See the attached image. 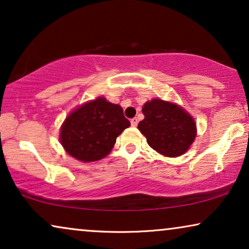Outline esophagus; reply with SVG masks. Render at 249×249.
I'll use <instances>...</instances> for the list:
<instances>
[{
	"instance_id": "esophagus-1",
	"label": "esophagus",
	"mask_w": 249,
	"mask_h": 249,
	"mask_svg": "<svg viewBox=\"0 0 249 249\" xmlns=\"http://www.w3.org/2000/svg\"><path fill=\"white\" fill-rule=\"evenodd\" d=\"M130 124H131L132 127H137V124H138V119H137V118L131 119V120H130Z\"/></svg>"
}]
</instances>
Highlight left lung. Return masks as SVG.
Listing matches in <instances>:
<instances>
[{"mask_svg":"<svg viewBox=\"0 0 249 249\" xmlns=\"http://www.w3.org/2000/svg\"><path fill=\"white\" fill-rule=\"evenodd\" d=\"M142 111L145 118L138 129L153 149L169 158L188 151L195 141L196 124L181 107L154 98L146 102Z\"/></svg>","mask_w":249,"mask_h":249,"instance_id":"left-lung-1","label":"left lung"}]
</instances>
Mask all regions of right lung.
<instances>
[{"label":"right lung","instance_id":"add662e5","mask_svg":"<svg viewBox=\"0 0 249 249\" xmlns=\"http://www.w3.org/2000/svg\"><path fill=\"white\" fill-rule=\"evenodd\" d=\"M129 125L120 105L97 97L68 115L61 127L60 142L76 160L98 161L111 152L118 136Z\"/></svg>","mask_w":249,"mask_h":249}]
</instances>
